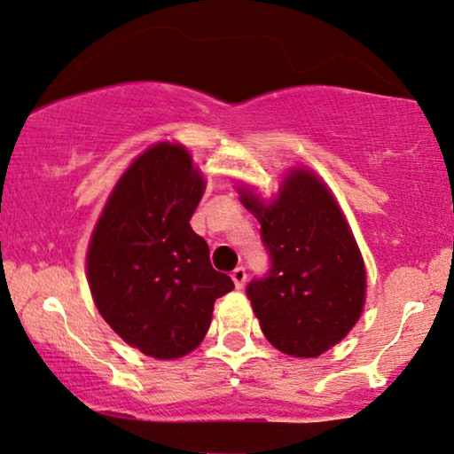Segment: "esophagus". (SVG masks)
Instances as JSON below:
<instances>
[{"mask_svg": "<svg viewBox=\"0 0 454 454\" xmlns=\"http://www.w3.org/2000/svg\"><path fill=\"white\" fill-rule=\"evenodd\" d=\"M231 278H233V282H235V286L241 288L243 285H246V280H247L246 268H243V266H238V268H235V270L231 272Z\"/></svg>", "mask_w": 454, "mask_h": 454, "instance_id": "34e87169", "label": "esophagus"}]
</instances>
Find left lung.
Returning <instances> with one entry per match:
<instances>
[{
  "instance_id": "8db88e82",
  "label": "left lung",
  "mask_w": 454,
  "mask_h": 454,
  "mask_svg": "<svg viewBox=\"0 0 454 454\" xmlns=\"http://www.w3.org/2000/svg\"><path fill=\"white\" fill-rule=\"evenodd\" d=\"M241 194L270 258L268 272L246 288L262 332L280 352L319 356L352 330L364 305V262L344 215L303 169L288 176L270 207Z\"/></svg>"
}]
</instances>
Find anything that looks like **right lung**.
Here are the masks:
<instances>
[{"instance_id": "add662e5", "label": "right lung", "mask_w": 454, "mask_h": 454, "mask_svg": "<svg viewBox=\"0 0 454 454\" xmlns=\"http://www.w3.org/2000/svg\"><path fill=\"white\" fill-rule=\"evenodd\" d=\"M202 190L186 149L160 143L118 180L91 235L88 278L98 311L147 356L194 350L211 325L215 301L233 291L190 227Z\"/></svg>"}]
</instances>
